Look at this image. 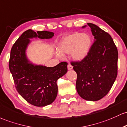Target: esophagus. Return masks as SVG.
Instances as JSON below:
<instances>
[{
    "mask_svg": "<svg viewBox=\"0 0 127 127\" xmlns=\"http://www.w3.org/2000/svg\"><path fill=\"white\" fill-rule=\"evenodd\" d=\"M72 68H73V66H72V65H71V64H68V70H71V69H72Z\"/></svg>",
    "mask_w": 127,
    "mask_h": 127,
    "instance_id": "1",
    "label": "esophagus"
}]
</instances>
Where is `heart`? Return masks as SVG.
Instances as JSON below:
<instances>
[{"label": "heart", "instance_id": "1", "mask_svg": "<svg viewBox=\"0 0 127 127\" xmlns=\"http://www.w3.org/2000/svg\"><path fill=\"white\" fill-rule=\"evenodd\" d=\"M92 45L91 36L86 33L74 32L64 37L59 45V52H56L58 58L62 54H71L76 61H81L86 57Z\"/></svg>", "mask_w": 127, "mask_h": 127}]
</instances>
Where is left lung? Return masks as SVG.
I'll use <instances>...</instances> for the list:
<instances>
[{
	"mask_svg": "<svg viewBox=\"0 0 127 127\" xmlns=\"http://www.w3.org/2000/svg\"><path fill=\"white\" fill-rule=\"evenodd\" d=\"M88 25L94 42L86 58L71 64L77 74L76 89L79 95L84 99L94 101L107 94L116 79L118 52L108 33L94 24Z\"/></svg>",
	"mask_w": 127,
	"mask_h": 127,
	"instance_id": "8db88e82",
	"label": "left lung"
}]
</instances>
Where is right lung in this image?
<instances>
[{"label":"right lung","instance_id":"add662e5","mask_svg":"<svg viewBox=\"0 0 127 127\" xmlns=\"http://www.w3.org/2000/svg\"><path fill=\"white\" fill-rule=\"evenodd\" d=\"M54 33L31 29L25 31L14 43L9 62L15 88L19 94L29 103L37 107L52 104L58 95L56 82L67 72L68 64L59 63L53 67L32 64L26 56L30 39H50Z\"/></svg>","mask_w":127,"mask_h":127}]
</instances>
